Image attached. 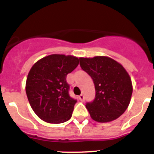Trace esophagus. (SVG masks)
I'll return each mask as SVG.
<instances>
[{
    "label": "esophagus",
    "mask_w": 154,
    "mask_h": 154,
    "mask_svg": "<svg viewBox=\"0 0 154 154\" xmlns=\"http://www.w3.org/2000/svg\"><path fill=\"white\" fill-rule=\"evenodd\" d=\"M79 99H80V100L84 101V95H83V94H80V96H79Z\"/></svg>",
    "instance_id": "esophagus-1"
}]
</instances>
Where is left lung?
Returning <instances> with one entry per match:
<instances>
[{"instance_id": "1", "label": "left lung", "mask_w": 154, "mask_h": 154, "mask_svg": "<svg viewBox=\"0 0 154 154\" xmlns=\"http://www.w3.org/2000/svg\"><path fill=\"white\" fill-rule=\"evenodd\" d=\"M81 68L92 77L96 96L86 105L94 121L107 123L128 107L133 93L131 78L122 64L106 56L80 57Z\"/></svg>"}]
</instances>
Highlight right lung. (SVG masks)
<instances>
[{
  "label": "right lung",
  "mask_w": 154,
  "mask_h": 154,
  "mask_svg": "<svg viewBox=\"0 0 154 154\" xmlns=\"http://www.w3.org/2000/svg\"><path fill=\"white\" fill-rule=\"evenodd\" d=\"M71 55L51 54L37 60L26 80V94L37 116L50 124H61L71 117L77 100L68 94L67 75L79 64Z\"/></svg>",
  "instance_id": "1"
}]
</instances>
